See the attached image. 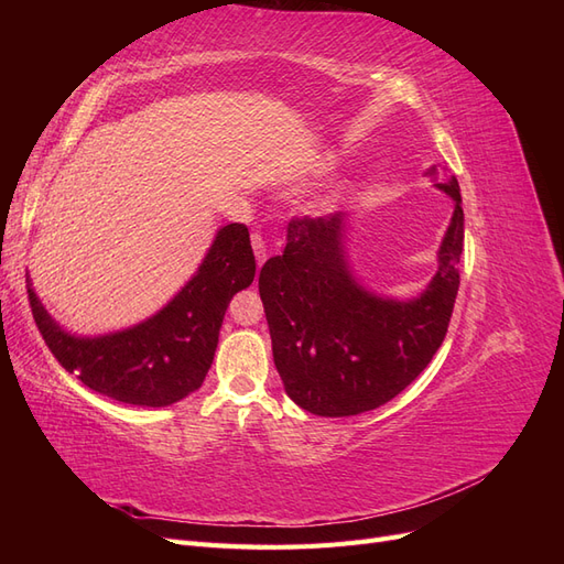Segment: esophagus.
Returning a JSON list of instances; mask_svg holds the SVG:
<instances>
[{
	"label": "esophagus",
	"mask_w": 564,
	"mask_h": 564,
	"mask_svg": "<svg viewBox=\"0 0 564 564\" xmlns=\"http://www.w3.org/2000/svg\"><path fill=\"white\" fill-rule=\"evenodd\" d=\"M251 247H253V253H256V261H259V268H261L268 259V249H265V242H263V237L259 232L251 235Z\"/></svg>",
	"instance_id": "obj_1"
}]
</instances>
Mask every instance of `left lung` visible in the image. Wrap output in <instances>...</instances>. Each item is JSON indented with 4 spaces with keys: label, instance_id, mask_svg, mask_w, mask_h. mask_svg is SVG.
Wrapping results in <instances>:
<instances>
[{
    "label": "left lung",
    "instance_id": "left-lung-1",
    "mask_svg": "<svg viewBox=\"0 0 564 564\" xmlns=\"http://www.w3.org/2000/svg\"><path fill=\"white\" fill-rule=\"evenodd\" d=\"M437 176V169H429ZM454 199L437 272L421 296L398 301L355 280L346 214L292 218L282 256L265 261L259 292L286 395L317 416H355L402 392L445 340L458 292L464 209L454 176L435 183Z\"/></svg>",
    "mask_w": 564,
    "mask_h": 564
}]
</instances>
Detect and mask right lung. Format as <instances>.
<instances>
[{"label": "right lung", "instance_id": "1", "mask_svg": "<svg viewBox=\"0 0 564 564\" xmlns=\"http://www.w3.org/2000/svg\"><path fill=\"white\" fill-rule=\"evenodd\" d=\"M256 275V259L245 224L216 232L195 275L160 313L135 327L75 336L44 311L28 275L32 317L65 371L100 395L124 404L166 406L195 392L214 362L218 332L230 299Z\"/></svg>", "mask_w": 564, "mask_h": 564}]
</instances>
